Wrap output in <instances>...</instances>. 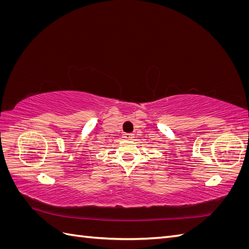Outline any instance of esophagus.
<instances>
[{
  "label": "esophagus",
  "mask_w": 249,
  "mask_h": 249,
  "mask_svg": "<svg viewBox=\"0 0 249 249\" xmlns=\"http://www.w3.org/2000/svg\"><path fill=\"white\" fill-rule=\"evenodd\" d=\"M123 137L124 138V139H133L134 138V134H131V133H125V134H124L123 135Z\"/></svg>",
  "instance_id": "esophagus-1"
}]
</instances>
